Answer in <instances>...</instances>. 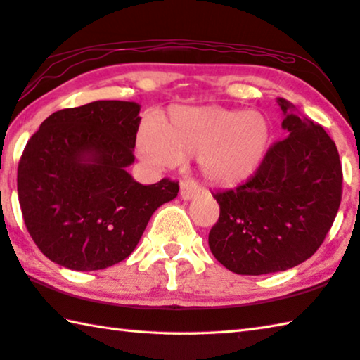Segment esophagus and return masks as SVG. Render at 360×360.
<instances>
[{"label": "esophagus", "mask_w": 360, "mask_h": 360, "mask_svg": "<svg viewBox=\"0 0 360 360\" xmlns=\"http://www.w3.org/2000/svg\"><path fill=\"white\" fill-rule=\"evenodd\" d=\"M198 192H200V188H198V186L195 184V182H191V181H184L181 184V192H179V195H181V198L184 200V201H188V200H192V198H195L198 195Z\"/></svg>", "instance_id": "esophagus-1"}]
</instances>
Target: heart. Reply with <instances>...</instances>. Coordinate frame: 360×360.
Instances as JSON below:
<instances>
[{
  "label": "heart",
  "instance_id": "obj_1",
  "mask_svg": "<svg viewBox=\"0 0 360 360\" xmlns=\"http://www.w3.org/2000/svg\"><path fill=\"white\" fill-rule=\"evenodd\" d=\"M269 141V121L255 110L174 107L158 127L140 130L136 153L154 169L197 155L202 178L212 186L230 188L253 178Z\"/></svg>",
  "mask_w": 360,
  "mask_h": 360
}]
</instances>
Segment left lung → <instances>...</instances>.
I'll list each match as a JSON object with an SVG mask.
<instances>
[{"label":"left lung","instance_id":"left-lung-1","mask_svg":"<svg viewBox=\"0 0 360 360\" xmlns=\"http://www.w3.org/2000/svg\"><path fill=\"white\" fill-rule=\"evenodd\" d=\"M286 139L277 141L253 178L214 193L220 206L209 231L219 263L240 276H263L304 263L329 233L342 201V163L321 126L278 97Z\"/></svg>","mask_w":360,"mask_h":360}]
</instances>
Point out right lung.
Listing matches in <instances>:
<instances>
[{"mask_svg": "<svg viewBox=\"0 0 360 360\" xmlns=\"http://www.w3.org/2000/svg\"><path fill=\"white\" fill-rule=\"evenodd\" d=\"M136 102L96 101L60 110L26 143L17 191L25 225L45 257L72 271H99L135 250L149 219L178 197V182H136L141 117Z\"/></svg>", "mask_w": 360, "mask_h": 360, "instance_id": "obj_1", "label": "right lung"}]
</instances>
